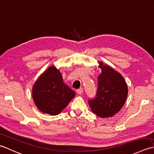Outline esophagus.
Here are the masks:
<instances>
[{"mask_svg":"<svg viewBox=\"0 0 154 154\" xmlns=\"http://www.w3.org/2000/svg\"><path fill=\"white\" fill-rule=\"evenodd\" d=\"M77 93L78 94H82L83 93V89L82 88H80V89H78V90H77Z\"/></svg>","mask_w":154,"mask_h":154,"instance_id":"esophagus-1","label":"esophagus"}]
</instances>
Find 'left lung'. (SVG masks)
<instances>
[{
	"instance_id": "obj_1",
	"label": "left lung",
	"mask_w": 154,
	"mask_h": 154,
	"mask_svg": "<svg viewBox=\"0 0 154 154\" xmlns=\"http://www.w3.org/2000/svg\"><path fill=\"white\" fill-rule=\"evenodd\" d=\"M102 72L98 77L96 98L89 100L91 110L100 118L112 117L123 107L128 88L122 74L102 62H98Z\"/></svg>"
}]
</instances>
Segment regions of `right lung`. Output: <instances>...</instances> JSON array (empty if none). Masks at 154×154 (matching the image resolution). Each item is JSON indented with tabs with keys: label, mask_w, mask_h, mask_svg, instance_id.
Masks as SVG:
<instances>
[{
	"label": "right lung",
	"mask_w": 154,
	"mask_h": 154,
	"mask_svg": "<svg viewBox=\"0 0 154 154\" xmlns=\"http://www.w3.org/2000/svg\"><path fill=\"white\" fill-rule=\"evenodd\" d=\"M76 93L63 82L60 72L51 66L40 75L32 86V96L37 108L44 114H59Z\"/></svg>",
	"instance_id": "right-lung-1"
}]
</instances>
